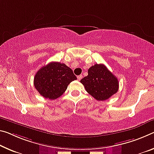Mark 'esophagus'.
I'll list each match as a JSON object with an SVG mask.
<instances>
[{
  "instance_id": "34e87169",
  "label": "esophagus",
  "mask_w": 154,
  "mask_h": 154,
  "mask_svg": "<svg viewBox=\"0 0 154 154\" xmlns=\"http://www.w3.org/2000/svg\"><path fill=\"white\" fill-rule=\"evenodd\" d=\"M82 77H83V76H82V75H79V76H77V79L79 80V81H80V80L82 79Z\"/></svg>"
}]
</instances>
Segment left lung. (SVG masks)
Wrapping results in <instances>:
<instances>
[{
	"mask_svg": "<svg viewBox=\"0 0 154 154\" xmlns=\"http://www.w3.org/2000/svg\"><path fill=\"white\" fill-rule=\"evenodd\" d=\"M88 76L81 79L86 91L97 101H105L119 90L117 78L103 64H95L88 70Z\"/></svg>",
	"mask_w": 154,
	"mask_h": 154,
	"instance_id": "left-lung-1",
	"label": "left lung"
}]
</instances>
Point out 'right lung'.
<instances>
[{
    "instance_id": "obj_1",
    "label": "right lung",
    "mask_w": 154,
    "mask_h": 154,
    "mask_svg": "<svg viewBox=\"0 0 154 154\" xmlns=\"http://www.w3.org/2000/svg\"><path fill=\"white\" fill-rule=\"evenodd\" d=\"M76 79L71 68L65 64L53 62L36 72L33 84L40 94L45 98L54 100L62 96L68 84Z\"/></svg>"
}]
</instances>
